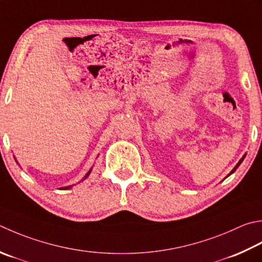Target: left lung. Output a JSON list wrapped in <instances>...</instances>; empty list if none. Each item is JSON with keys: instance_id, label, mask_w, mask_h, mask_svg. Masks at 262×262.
Instances as JSON below:
<instances>
[{"instance_id": "obj_1", "label": "left lung", "mask_w": 262, "mask_h": 262, "mask_svg": "<svg viewBox=\"0 0 262 262\" xmlns=\"http://www.w3.org/2000/svg\"><path fill=\"white\" fill-rule=\"evenodd\" d=\"M245 156H247V155H244V156H243V157H242V158H241V160H239V161H238V162H237V165H236V166H235V167H234V168H233V170H232V171H230V172H229V173H228V175H227V177H228V176H229V175H232V173H233V172H234V171H235V170H236V169H237V168H238V167H239V165H241V163H242V161H243V160H244V158H245ZM227 177H225V178H227Z\"/></svg>"}]
</instances>
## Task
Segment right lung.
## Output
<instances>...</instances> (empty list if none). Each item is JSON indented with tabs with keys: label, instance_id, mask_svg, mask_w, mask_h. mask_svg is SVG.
I'll return each instance as SVG.
<instances>
[{
	"label": "right lung",
	"instance_id": "1",
	"mask_svg": "<svg viewBox=\"0 0 262 262\" xmlns=\"http://www.w3.org/2000/svg\"><path fill=\"white\" fill-rule=\"evenodd\" d=\"M15 161H17V160H15ZM92 169H93V168H91V169H90V170H89V171H87V173H86V175L84 176V178H83V179H81V181H84V179H86L87 177H89V175H90V173H91V171H92ZM71 187H73V185H69V186H66V187H61L60 189H69V188H71Z\"/></svg>",
	"mask_w": 262,
	"mask_h": 262
}]
</instances>
